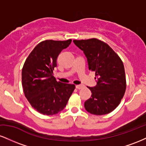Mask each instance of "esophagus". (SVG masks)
<instances>
[{"label": "esophagus", "instance_id": "1", "mask_svg": "<svg viewBox=\"0 0 146 146\" xmlns=\"http://www.w3.org/2000/svg\"><path fill=\"white\" fill-rule=\"evenodd\" d=\"M84 86V85H82V84L76 85V88H77V89H81V88H82Z\"/></svg>", "mask_w": 146, "mask_h": 146}]
</instances>
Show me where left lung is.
Here are the masks:
<instances>
[{
	"mask_svg": "<svg viewBox=\"0 0 146 146\" xmlns=\"http://www.w3.org/2000/svg\"><path fill=\"white\" fill-rule=\"evenodd\" d=\"M83 51L88 68L95 72L97 84L88 87L90 98L84 102L88 113L103 115L113 111L121 102L126 88L123 64L118 55L108 46L96 38L73 40Z\"/></svg>",
	"mask_w": 146,
	"mask_h": 146,
	"instance_id": "left-lung-1",
	"label": "left lung"
}]
</instances>
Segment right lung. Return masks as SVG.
<instances>
[{
  "instance_id": "obj_1",
  "label": "right lung",
  "mask_w": 146,
  "mask_h": 146,
  "mask_svg": "<svg viewBox=\"0 0 146 146\" xmlns=\"http://www.w3.org/2000/svg\"><path fill=\"white\" fill-rule=\"evenodd\" d=\"M71 41L41 42L25 60L22 70L23 91L31 106L43 115L62 111L75 88L74 84L57 82L53 75L58 56Z\"/></svg>"
}]
</instances>
